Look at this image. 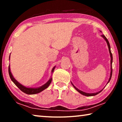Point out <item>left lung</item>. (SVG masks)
Masks as SVG:
<instances>
[{
    "label": "left lung",
    "instance_id": "obj_1",
    "mask_svg": "<svg viewBox=\"0 0 122 122\" xmlns=\"http://www.w3.org/2000/svg\"><path fill=\"white\" fill-rule=\"evenodd\" d=\"M101 32H102L101 31H100ZM102 37H103V38H104V39L106 41V42H107V45H108V48H109V53H110V57H111V61H110V66H111V71H110V78H109V81H108V82H107V84H108L109 82V81H110V80H111V76H112V53H111V49H110V44H109V41H108V39H107V38L106 36H105L104 35H102ZM71 84H72V85H73V86H74V88L78 92H79L80 94H81L82 95H84V96H95V95H97L98 94H99L100 93V92H102V91L103 90V89H102V90H101L100 92H95V93H86V92H82V91H81V90H79L78 89H77V88L76 87V86H75L74 85V84L71 83Z\"/></svg>",
    "mask_w": 122,
    "mask_h": 122
}]
</instances>
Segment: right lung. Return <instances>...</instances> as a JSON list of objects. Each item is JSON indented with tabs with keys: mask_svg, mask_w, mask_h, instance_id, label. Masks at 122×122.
Segmentation results:
<instances>
[{
	"mask_svg": "<svg viewBox=\"0 0 122 122\" xmlns=\"http://www.w3.org/2000/svg\"><path fill=\"white\" fill-rule=\"evenodd\" d=\"M10 59V55L9 57V60ZM55 68V67H54L53 68L52 70H51V73H53L54 72V70ZM9 75L10 77L11 78V80L12 81V82L15 84L16 86H17L18 88H19V89L20 90H21L22 92H24V93H25L26 94L28 95H34V94H36L39 93L43 91L44 90H45V89H46L48 87V86L50 85V84L51 82V80H52V77H51L49 78V80H48L47 82H46V83L44 85L40 86V87L38 88H28V87H26L25 86H24L23 85H22L21 84H20L19 82H18L14 78V77L12 75V74L11 72V69H10V66L9 65Z\"/></svg>",
	"mask_w": 122,
	"mask_h": 122,
	"instance_id": "add662e5",
	"label": "right lung"
}]
</instances>
